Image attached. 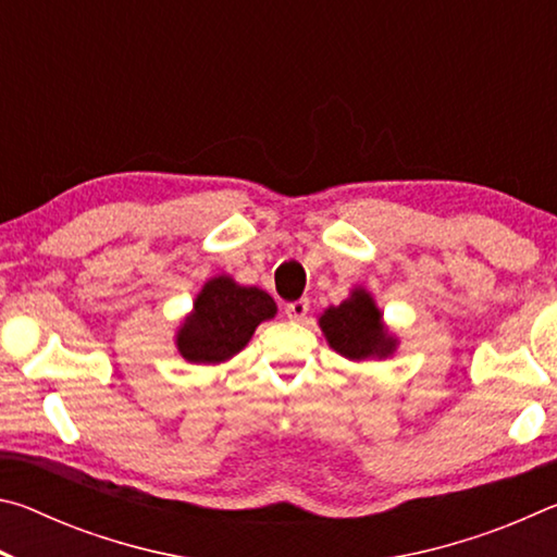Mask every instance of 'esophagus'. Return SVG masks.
<instances>
[{
	"label": "esophagus",
	"mask_w": 557,
	"mask_h": 557,
	"mask_svg": "<svg viewBox=\"0 0 557 557\" xmlns=\"http://www.w3.org/2000/svg\"><path fill=\"white\" fill-rule=\"evenodd\" d=\"M309 312V299H297V301H289L285 307V314L292 319V322H301V319L307 317Z\"/></svg>",
	"instance_id": "34e87169"
}]
</instances>
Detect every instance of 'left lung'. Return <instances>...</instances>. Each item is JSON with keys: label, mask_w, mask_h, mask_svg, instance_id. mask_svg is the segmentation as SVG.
<instances>
[{"label": "left lung", "mask_w": 557, "mask_h": 557, "mask_svg": "<svg viewBox=\"0 0 557 557\" xmlns=\"http://www.w3.org/2000/svg\"><path fill=\"white\" fill-rule=\"evenodd\" d=\"M319 329L326 344L348 361H385L400 344L366 287H354L342 305L326 307L319 317Z\"/></svg>", "instance_id": "8db88e82"}]
</instances>
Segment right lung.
<instances>
[{"label": "right lung", "mask_w": 557, "mask_h": 557, "mask_svg": "<svg viewBox=\"0 0 557 557\" xmlns=\"http://www.w3.org/2000/svg\"><path fill=\"white\" fill-rule=\"evenodd\" d=\"M275 314L277 305L265 289L215 275L203 282L191 312L178 324L174 346L188 363L219 366L240 354L256 329Z\"/></svg>", "instance_id": "right-lung-1"}]
</instances>
